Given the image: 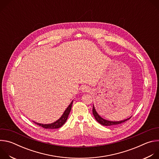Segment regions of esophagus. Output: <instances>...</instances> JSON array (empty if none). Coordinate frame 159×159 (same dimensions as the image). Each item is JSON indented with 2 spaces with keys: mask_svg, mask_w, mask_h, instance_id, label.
I'll return each instance as SVG.
<instances>
[{
  "mask_svg": "<svg viewBox=\"0 0 159 159\" xmlns=\"http://www.w3.org/2000/svg\"><path fill=\"white\" fill-rule=\"evenodd\" d=\"M82 92H89L90 90V88L87 85H83L81 88Z\"/></svg>",
  "mask_w": 159,
  "mask_h": 159,
  "instance_id": "esophagus-1",
  "label": "esophagus"
}]
</instances>
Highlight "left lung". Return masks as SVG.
<instances>
[{"label": "left lung", "mask_w": 159, "mask_h": 159, "mask_svg": "<svg viewBox=\"0 0 159 159\" xmlns=\"http://www.w3.org/2000/svg\"><path fill=\"white\" fill-rule=\"evenodd\" d=\"M93 112L94 116L95 119L97 120V121L99 122L101 125H102L103 126H114V125H119V124H121V123H123L125 122L126 121H127V120H129L131 118V117H130L129 118H127L126 120H124L123 121H108V120H104L102 118H101L98 114V112H96V109L94 108V105H93Z\"/></svg>", "instance_id": "obj_1"}]
</instances>
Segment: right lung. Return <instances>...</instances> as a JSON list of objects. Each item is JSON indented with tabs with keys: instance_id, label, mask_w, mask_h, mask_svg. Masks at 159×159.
I'll return each mask as SVG.
<instances>
[{
	"instance_id": "1",
	"label": "right lung",
	"mask_w": 159,
	"mask_h": 159,
	"mask_svg": "<svg viewBox=\"0 0 159 159\" xmlns=\"http://www.w3.org/2000/svg\"><path fill=\"white\" fill-rule=\"evenodd\" d=\"M73 104V101H72V102L70 103V104L68 106V107L66 109V110L65 111V112H63V114L62 115V116L60 118V119H58L57 121H56L55 122L51 123V124H41V123H38L36 122H34V123H36V125L44 128L46 129H57V128H59L61 126H62L63 125V124H65V123L66 122L68 116L69 115V113L71 111L72 109V106Z\"/></svg>"
}]
</instances>
